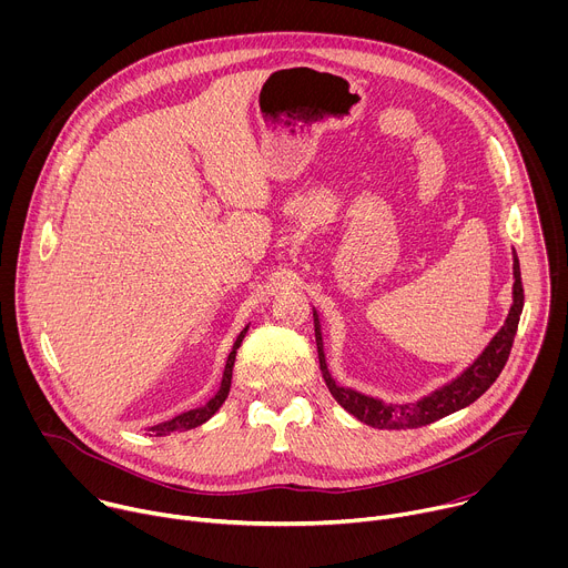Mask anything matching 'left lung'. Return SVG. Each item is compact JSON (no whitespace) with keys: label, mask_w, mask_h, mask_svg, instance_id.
<instances>
[{"label":"left lung","mask_w":568,"mask_h":568,"mask_svg":"<svg viewBox=\"0 0 568 568\" xmlns=\"http://www.w3.org/2000/svg\"><path fill=\"white\" fill-rule=\"evenodd\" d=\"M513 305L506 316V323L501 331L493 337V342L483 348V353L452 382L445 386L432 390L429 395L416 399V402H404V404H393L384 402L373 395H364L355 388L342 386L333 379L328 364H326V353H323V337H321V323L318 314L314 310V337H316V348H318V366L323 373V379H326L333 397L342 404V407L353 414L359 423L377 427V429H414V427H425L429 423H436L458 409L469 407L474 399H478L485 390H488L499 373L504 371L517 326H519V316L524 310V287H521V270H519V258L513 252Z\"/></svg>","instance_id":"obj_1"}]
</instances>
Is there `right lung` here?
<instances>
[{
  "mask_svg": "<svg viewBox=\"0 0 568 568\" xmlns=\"http://www.w3.org/2000/svg\"><path fill=\"white\" fill-rule=\"evenodd\" d=\"M247 331H250V326H245V331H242V333L237 335V339H235V344H233V348H231V353H229V357H226V366H224V373H222V382H220L217 393H215L206 404H202V407H197V409L184 412V414L175 416L173 420H166V423H159V425H154V427H148V432H150V434H154V436H166V434H175V432L195 429V427L204 425L209 418H213V416H215V412L222 407L224 399H226V395H229L235 353H237V348H240L242 339H245Z\"/></svg>",
  "mask_w": 568,
  "mask_h": 568,
  "instance_id": "right-lung-1",
  "label": "right lung"
}]
</instances>
